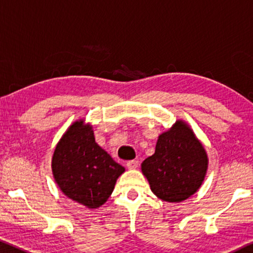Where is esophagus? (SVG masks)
I'll use <instances>...</instances> for the list:
<instances>
[{
  "instance_id": "34e87169",
  "label": "esophagus",
  "mask_w": 253,
  "mask_h": 253,
  "mask_svg": "<svg viewBox=\"0 0 253 253\" xmlns=\"http://www.w3.org/2000/svg\"><path fill=\"white\" fill-rule=\"evenodd\" d=\"M138 165H139V162L135 161V159H132V161H129V162L126 163V167H127V169H137Z\"/></svg>"
}]
</instances>
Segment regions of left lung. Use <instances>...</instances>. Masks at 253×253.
I'll use <instances>...</instances> for the list:
<instances>
[{
    "mask_svg": "<svg viewBox=\"0 0 253 253\" xmlns=\"http://www.w3.org/2000/svg\"><path fill=\"white\" fill-rule=\"evenodd\" d=\"M208 158L204 146L183 121H177L158 137L155 154L141 164L151 191L159 199L180 203L203 183Z\"/></svg>",
    "mask_w": 253,
    "mask_h": 253,
    "instance_id": "1",
    "label": "left lung"
}]
</instances>
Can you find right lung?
I'll return each mask as SVG.
<instances>
[{
	"instance_id": "1",
	"label": "right lung",
	"mask_w": 253,
	"mask_h": 253,
	"mask_svg": "<svg viewBox=\"0 0 253 253\" xmlns=\"http://www.w3.org/2000/svg\"><path fill=\"white\" fill-rule=\"evenodd\" d=\"M52 170L65 196L88 208H98L106 203L126 169L97 145L91 126L80 120L56 145Z\"/></svg>"
}]
</instances>
